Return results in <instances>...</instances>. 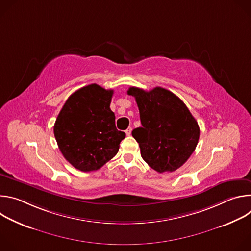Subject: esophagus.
Masks as SVG:
<instances>
[{"mask_svg": "<svg viewBox=\"0 0 251 251\" xmlns=\"http://www.w3.org/2000/svg\"><path fill=\"white\" fill-rule=\"evenodd\" d=\"M125 132H126V135H127V136H130V135H131V132H132V128L129 127Z\"/></svg>", "mask_w": 251, "mask_h": 251, "instance_id": "esophagus-1", "label": "esophagus"}]
</instances>
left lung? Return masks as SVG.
<instances>
[{
  "mask_svg": "<svg viewBox=\"0 0 251 251\" xmlns=\"http://www.w3.org/2000/svg\"><path fill=\"white\" fill-rule=\"evenodd\" d=\"M142 126L132 131L141 156L159 173L174 172L194 153L200 138L198 122L186 104L173 92L155 87L145 91L130 87Z\"/></svg>",
  "mask_w": 251,
  "mask_h": 251,
  "instance_id": "obj_1",
  "label": "left lung"
}]
</instances>
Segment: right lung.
<instances>
[{"label": "right lung", "mask_w": 251, "mask_h": 251, "mask_svg": "<svg viewBox=\"0 0 251 251\" xmlns=\"http://www.w3.org/2000/svg\"><path fill=\"white\" fill-rule=\"evenodd\" d=\"M113 90L92 83L71 94L53 127L63 157L79 171L100 169L119 150L124 132L115 126L110 109Z\"/></svg>", "instance_id": "right-lung-1"}]
</instances>
